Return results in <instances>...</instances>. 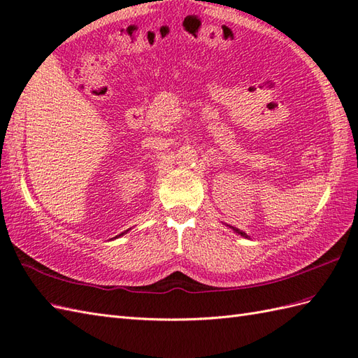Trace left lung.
I'll list each match as a JSON object with an SVG mask.
<instances>
[{"instance_id":"obj_1","label":"left lung","mask_w":358,"mask_h":358,"mask_svg":"<svg viewBox=\"0 0 358 358\" xmlns=\"http://www.w3.org/2000/svg\"><path fill=\"white\" fill-rule=\"evenodd\" d=\"M227 227H230L231 230H234V231H235V234H238V235H241V236H244V238H248V239H250V236H248V235L245 234V231H243V230H239V229H236V227H234V226H227Z\"/></svg>"}]
</instances>
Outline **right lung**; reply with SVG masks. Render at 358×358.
Returning a JSON list of instances; mask_svg holds the SVG:
<instances>
[{"label": "right lung", "mask_w": 358, "mask_h": 358, "mask_svg": "<svg viewBox=\"0 0 358 358\" xmlns=\"http://www.w3.org/2000/svg\"><path fill=\"white\" fill-rule=\"evenodd\" d=\"M124 234H128V230H127V231H123V234H120L119 236H122V235H124ZM119 236H114V238H119ZM111 239H113V238H111Z\"/></svg>", "instance_id": "obj_1"}]
</instances>
